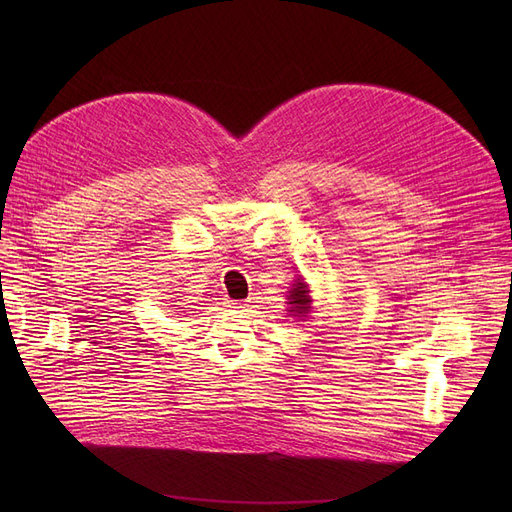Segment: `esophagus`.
Segmentation results:
<instances>
[{
    "instance_id": "34e87169",
    "label": "esophagus",
    "mask_w": 512,
    "mask_h": 512,
    "mask_svg": "<svg viewBox=\"0 0 512 512\" xmlns=\"http://www.w3.org/2000/svg\"><path fill=\"white\" fill-rule=\"evenodd\" d=\"M236 309H242V311H251L253 309V299H247L245 303H232Z\"/></svg>"
}]
</instances>
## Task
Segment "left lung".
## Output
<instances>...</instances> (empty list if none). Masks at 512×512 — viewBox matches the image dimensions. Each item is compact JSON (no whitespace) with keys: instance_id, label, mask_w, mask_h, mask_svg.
Wrapping results in <instances>:
<instances>
[{"instance_id":"8db88e82","label":"left lung","mask_w":512,"mask_h":512,"mask_svg":"<svg viewBox=\"0 0 512 512\" xmlns=\"http://www.w3.org/2000/svg\"><path fill=\"white\" fill-rule=\"evenodd\" d=\"M288 299H290V305H292L288 311H292V313H307V311H309V305H311V297H309L307 284H305L303 280H299L297 284L292 286Z\"/></svg>"}]
</instances>
